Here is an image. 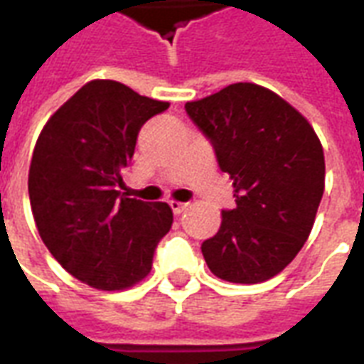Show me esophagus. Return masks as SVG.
Returning <instances> with one entry per match:
<instances>
[{
	"instance_id": "34e87169",
	"label": "esophagus",
	"mask_w": 364,
	"mask_h": 364,
	"mask_svg": "<svg viewBox=\"0 0 364 364\" xmlns=\"http://www.w3.org/2000/svg\"><path fill=\"white\" fill-rule=\"evenodd\" d=\"M170 208H171V210H173V213H176V215H179V213H183V212H185V210H187L188 204H185V202L171 200L170 202Z\"/></svg>"
}]
</instances>
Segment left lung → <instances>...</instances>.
<instances>
[{
  "label": "left lung",
  "mask_w": 364,
  "mask_h": 364,
  "mask_svg": "<svg viewBox=\"0 0 364 364\" xmlns=\"http://www.w3.org/2000/svg\"><path fill=\"white\" fill-rule=\"evenodd\" d=\"M232 179L237 206L202 242L215 277L256 284L281 273L305 244L324 193V154L309 122L256 83H232L185 105Z\"/></svg>",
  "instance_id": "left-lung-1"
}]
</instances>
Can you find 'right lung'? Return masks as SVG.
<instances>
[{
  "instance_id": "1",
  "label": "right lung",
  "mask_w": 364,
  "mask_h": 364,
  "mask_svg": "<svg viewBox=\"0 0 364 364\" xmlns=\"http://www.w3.org/2000/svg\"><path fill=\"white\" fill-rule=\"evenodd\" d=\"M168 107L114 80H93L41 129L28 173L30 206L47 250L77 281L124 290L151 273L171 208L118 188L141 127Z\"/></svg>"
}]
</instances>
